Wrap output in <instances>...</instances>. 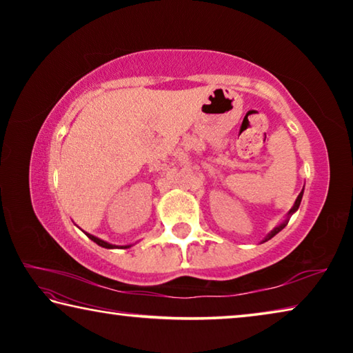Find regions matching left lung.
<instances>
[{
    "label": "left lung",
    "instance_id": "1",
    "mask_svg": "<svg viewBox=\"0 0 353 353\" xmlns=\"http://www.w3.org/2000/svg\"><path fill=\"white\" fill-rule=\"evenodd\" d=\"M302 196H303V190L301 191V193H299V196H297V199H296V202H294V205L291 207V210L288 212V214H286V219L283 221L282 224H279L277 227H274V229L270 232V234H268L265 238H263V241L261 243H265V241H268V240H271L272 236H276L280 230L282 229H285L286 227V224H288V221H290V218H291V214L292 213H296L297 212V208H299V205H301V201H302Z\"/></svg>",
    "mask_w": 353,
    "mask_h": 353
}]
</instances>
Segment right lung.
<instances>
[{
    "instance_id": "1",
    "label": "right lung",
    "mask_w": 353,
    "mask_h": 353,
    "mask_svg": "<svg viewBox=\"0 0 353 353\" xmlns=\"http://www.w3.org/2000/svg\"><path fill=\"white\" fill-rule=\"evenodd\" d=\"M85 235H87L88 238H90L92 241L97 243L98 246H101V248H105V249H128V248L132 246V244H128V246H115V244H110V243H107V241H104V240H101V238H98V236H94V235L87 234V232H85Z\"/></svg>"
}]
</instances>
